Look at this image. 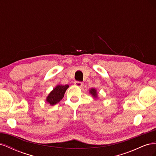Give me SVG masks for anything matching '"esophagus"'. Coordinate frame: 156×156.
Listing matches in <instances>:
<instances>
[{
  "label": "esophagus",
  "instance_id": "obj_1",
  "mask_svg": "<svg viewBox=\"0 0 156 156\" xmlns=\"http://www.w3.org/2000/svg\"><path fill=\"white\" fill-rule=\"evenodd\" d=\"M74 84L78 87H81L83 85V83L80 82V81H75Z\"/></svg>",
  "mask_w": 156,
  "mask_h": 156
}]
</instances>
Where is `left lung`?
I'll use <instances>...</instances> for the list:
<instances>
[{
	"label": "left lung",
	"instance_id": "obj_1",
	"mask_svg": "<svg viewBox=\"0 0 156 156\" xmlns=\"http://www.w3.org/2000/svg\"><path fill=\"white\" fill-rule=\"evenodd\" d=\"M90 94H92V96H94V97H96V95H97V94H96V90L94 88H92L90 90Z\"/></svg>",
	"mask_w": 156,
	"mask_h": 156
}]
</instances>
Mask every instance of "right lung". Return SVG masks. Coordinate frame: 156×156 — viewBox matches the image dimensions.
Wrapping results in <instances>:
<instances>
[{
  "instance_id": "obj_1",
  "label": "right lung",
  "mask_w": 156,
  "mask_h": 156,
  "mask_svg": "<svg viewBox=\"0 0 156 156\" xmlns=\"http://www.w3.org/2000/svg\"><path fill=\"white\" fill-rule=\"evenodd\" d=\"M68 87L69 86L68 84L64 86L58 85L56 87V88L53 89V90L49 94V96L47 98V101L52 105H55L56 103H57L62 100L65 92L66 91Z\"/></svg>"
}]
</instances>
